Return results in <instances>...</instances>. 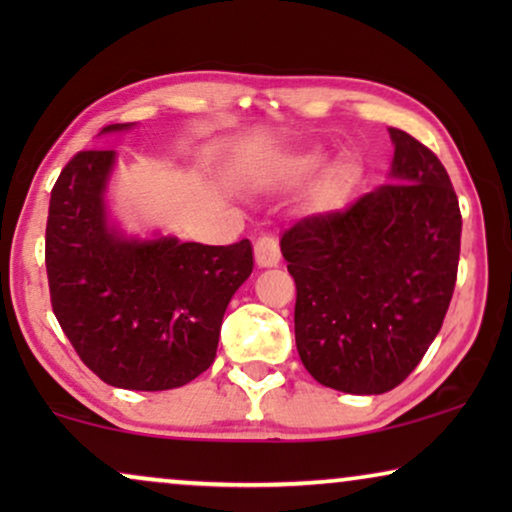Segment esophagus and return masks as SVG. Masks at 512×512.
<instances>
[{
    "label": "esophagus",
    "mask_w": 512,
    "mask_h": 512,
    "mask_svg": "<svg viewBox=\"0 0 512 512\" xmlns=\"http://www.w3.org/2000/svg\"><path fill=\"white\" fill-rule=\"evenodd\" d=\"M254 254H256V263L261 268H272V265L279 263L282 258V251H279V242L272 235H261L254 242Z\"/></svg>",
    "instance_id": "34e87169"
}]
</instances>
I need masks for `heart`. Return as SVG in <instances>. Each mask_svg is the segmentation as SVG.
Listing matches in <instances>:
<instances>
[{"label": "heart", "instance_id": "obj_1", "mask_svg": "<svg viewBox=\"0 0 512 512\" xmlns=\"http://www.w3.org/2000/svg\"><path fill=\"white\" fill-rule=\"evenodd\" d=\"M317 165H319V160H317V158H310V160H307V163H305L307 170H312V167H317Z\"/></svg>", "mask_w": 512, "mask_h": 512}]
</instances>
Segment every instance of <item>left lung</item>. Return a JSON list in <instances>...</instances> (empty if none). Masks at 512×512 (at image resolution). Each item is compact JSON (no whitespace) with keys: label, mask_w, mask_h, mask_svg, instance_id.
Returning a JSON list of instances; mask_svg holds the SVG:
<instances>
[{"label":"left lung","mask_w":512,"mask_h":512,"mask_svg":"<svg viewBox=\"0 0 512 512\" xmlns=\"http://www.w3.org/2000/svg\"><path fill=\"white\" fill-rule=\"evenodd\" d=\"M391 181L284 230L296 282V347L314 380L345 394L398 387L436 338L459 268L461 212L436 153L389 128Z\"/></svg>","instance_id":"obj_1"}]
</instances>
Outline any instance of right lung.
<instances>
[{"mask_svg": "<svg viewBox=\"0 0 512 512\" xmlns=\"http://www.w3.org/2000/svg\"><path fill=\"white\" fill-rule=\"evenodd\" d=\"M114 158V151H79L51 191L46 272L53 314L102 382L135 391L184 387L214 363L223 312L254 270V251L249 240L209 247L121 235L104 207Z\"/></svg>", "mask_w": 512, "mask_h": 512, "instance_id": "add662e5", "label": "right lung"}]
</instances>
